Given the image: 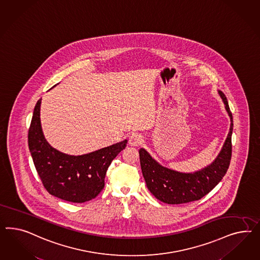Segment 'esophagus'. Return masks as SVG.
<instances>
[{
    "mask_svg": "<svg viewBox=\"0 0 260 260\" xmlns=\"http://www.w3.org/2000/svg\"><path fill=\"white\" fill-rule=\"evenodd\" d=\"M142 142H143V138H142V136L140 134H132V135L129 136V138H128V144H129L131 146H134V147L139 146Z\"/></svg>",
    "mask_w": 260,
    "mask_h": 260,
    "instance_id": "obj_1",
    "label": "esophagus"
}]
</instances>
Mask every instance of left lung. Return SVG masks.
<instances>
[{
	"label": "left lung",
	"instance_id": "obj_1",
	"mask_svg": "<svg viewBox=\"0 0 260 260\" xmlns=\"http://www.w3.org/2000/svg\"><path fill=\"white\" fill-rule=\"evenodd\" d=\"M218 93L228 112L231 126L219 154L211 165L192 173H179L160 165L147 150H139L144 179L148 189L158 200L167 204H183L199 200L208 194L227 173L232 157L234 121L226 96L220 90Z\"/></svg>",
	"mask_w": 260,
	"mask_h": 260
}]
</instances>
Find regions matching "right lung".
<instances>
[{
    "label": "right lung",
    "mask_w": 260,
    "mask_h": 260,
    "mask_svg": "<svg viewBox=\"0 0 260 260\" xmlns=\"http://www.w3.org/2000/svg\"><path fill=\"white\" fill-rule=\"evenodd\" d=\"M41 100L34 108L28 129V147L41 181L51 196L66 201L84 203L93 199L104 189L108 168L126 148L127 140L78 156L60 152L43 134Z\"/></svg>",
    "instance_id": "obj_1"
}]
</instances>
